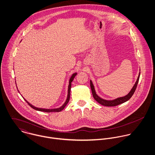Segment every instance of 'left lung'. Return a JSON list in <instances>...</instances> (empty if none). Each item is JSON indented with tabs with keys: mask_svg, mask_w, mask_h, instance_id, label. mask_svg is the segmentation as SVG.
I'll use <instances>...</instances> for the list:
<instances>
[{
	"mask_svg": "<svg viewBox=\"0 0 155 155\" xmlns=\"http://www.w3.org/2000/svg\"><path fill=\"white\" fill-rule=\"evenodd\" d=\"M140 76V72H139L138 78H137V80L135 84L134 85V86L132 87V88L130 91V92L124 96L119 97H117V98L113 99V100H107V99H102L101 97H99L96 93L93 83H92V80H90L91 88V90H92L93 97L98 103H99L100 104H101L104 106H106V107H114V106L118 105L119 104H123L124 102L127 101L132 97V96L135 92V89H136L137 86V84H138V81H139Z\"/></svg>",
	"mask_w": 155,
	"mask_h": 155,
	"instance_id": "8db88e82",
	"label": "left lung"
}]
</instances>
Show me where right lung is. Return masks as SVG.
<instances>
[{"instance_id": "right-lung-1", "label": "right lung", "mask_w": 155, "mask_h": 155, "mask_svg": "<svg viewBox=\"0 0 155 155\" xmlns=\"http://www.w3.org/2000/svg\"><path fill=\"white\" fill-rule=\"evenodd\" d=\"M77 72H75L74 74H72L71 77H70L69 80V85H68V96H67V98H66V100L65 101L64 103L62 105V106L59 108H51V109H48V108H38V107H36L33 105H32L31 104H30L26 99H25L24 98V99L26 101V102L32 108H33L34 110H37V111H43V112H46V113H51V112H60L62 111L64 107H66V105H67V104L68 103L69 101V99H70V92H71V83L72 81L74 80V78H75V77L77 75ZM15 84H16V82H15ZM18 90V89H17ZM18 92L20 93L19 91L18 90Z\"/></svg>"}]
</instances>
